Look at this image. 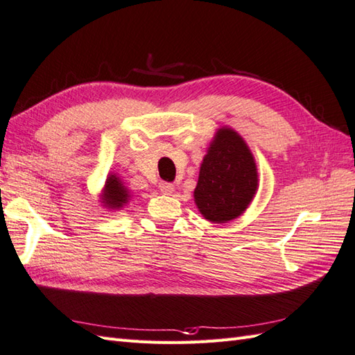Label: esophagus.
<instances>
[{"mask_svg":"<svg viewBox=\"0 0 355 355\" xmlns=\"http://www.w3.org/2000/svg\"><path fill=\"white\" fill-rule=\"evenodd\" d=\"M159 189H160V192H162V193H164V195H171L172 192H174V184L166 183V181H162V183L159 184Z\"/></svg>","mask_w":355,"mask_h":355,"instance_id":"1","label":"esophagus"}]
</instances>
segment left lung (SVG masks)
Listing matches in <instances>:
<instances>
[{"label":"left lung","instance_id":"obj_1","mask_svg":"<svg viewBox=\"0 0 355 355\" xmlns=\"http://www.w3.org/2000/svg\"><path fill=\"white\" fill-rule=\"evenodd\" d=\"M257 191V168L243 139L220 128L209 148L195 189V202L205 219L227 222L241 216Z\"/></svg>","mask_w":355,"mask_h":355}]
</instances>
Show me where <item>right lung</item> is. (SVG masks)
<instances>
[{
  "instance_id": "add662e5",
  "label": "right lung",
  "mask_w": 355,
  "mask_h": 355,
  "mask_svg": "<svg viewBox=\"0 0 355 355\" xmlns=\"http://www.w3.org/2000/svg\"><path fill=\"white\" fill-rule=\"evenodd\" d=\"M103 200H104L103 202H105V205H109L110 209H119L127 202L128 192L127 189L121 184L119 178L112 175L109 180H107Z\"/></svg>"
}]
</instances>
